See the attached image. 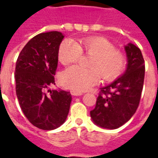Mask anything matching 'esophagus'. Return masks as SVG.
Segmentation results:
<instances>
[{
	"instance_id": "obj_1",
	"label": "esophagus",
	"mask_w": 158,
	"mask_h": 158,
	"mask_svg": "<svg viewBox=\"0 0 158 158\" xmlns=\"http://www.w3.org/2000/svg\"><path fill=\"white\" fill-rule=\"evenodd\" d=\"M70 93H71V95L72 96H82L83 93L82 92H79V91H75V90H71L70 91Z\"/></svg>"
}]
</instances>
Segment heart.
<instances>
[{"instance_id": "b5f03b06", "label": "heart", "mask_w": 158, "mask_h": 158, "mask_svg": "<svg viewBox=\"0 0 158 158\" xmlns=\"http://www.w3.org/2000/svg\"><path fill=\"white\" fill-rule=\"evenodd\" d=\"M82 53L91 56L89 67L82 69L73 66L62 73L61 81L66 88L85 91L101 81H113L122 74L125 69L126 57L117 51L115 45L104 37L91 36L73 42L64 40L58 50V59L63 65L76 62Z\"/></svg>"}]
</instances>
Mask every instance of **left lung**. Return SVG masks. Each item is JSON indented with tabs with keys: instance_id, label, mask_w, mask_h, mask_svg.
<instances>
[{
	"instance_id": "left-lung-1",
	"label": "left lung",
	"mask_w": 158,
	"mask_h": 158,
	"mask_svg": "<svg viewBox=\"0 0 158 158\" xmlns=\"http://www.w3.org/2000/svg\"><path fill=\"white\" fill-rule=\"evenodd\" d=\"M128 64L124 73L101 89L90 117L96 125L115 129L132 118L139 106L145 78V61L136 45L124 46Z\"/></svg>"
}]
</instances>
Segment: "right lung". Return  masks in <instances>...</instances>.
I'll use <instances>...</instances> for the list:
<instances>
[{"label": "right lung", "mask_w": 158, "mask_h": 158, "mask_svg": "<svg viewBox=\"0 0 158 158\" xmlns=\"http://www.w3.org/2000/svg\"><path fill=\"white\" fill-rule=\"evenodd\" d=\"M63 38L57 31L37 35L23 48L16 62V94L20 107L33 125L44 130L55 129L65 122L72 101L69 91H45L55 85Z\"/></svg>", "instance_id": "right-lung-1"}]
</instances>
